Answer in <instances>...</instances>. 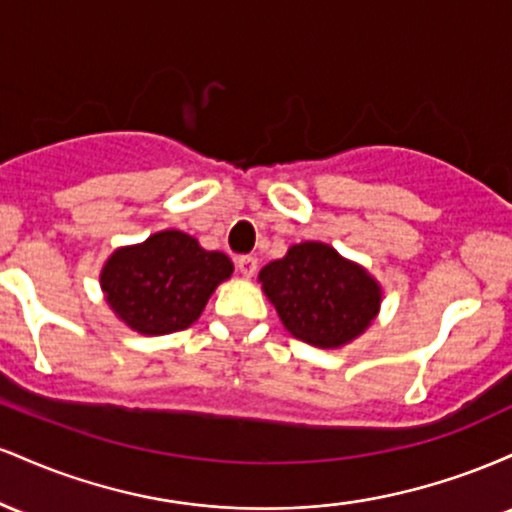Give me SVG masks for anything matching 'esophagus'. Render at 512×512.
Wrapping results in <instances>:
<instances>
[{
	"label": "esophagus",
	"mask_w": 512,
	"mask_h": 512,
	"mask_svg": "<svg viewBox=\"0 0 512 512\" xmlns=\"http://www.w3.org/2000/svg\"><path fill=\"white\" fill-rule=\"evenodd\" d=\"M236 267H238V272L245 276V279H250V276H255V272H257V257H252V255L238 257Z\"/></svg>",
	"instance_id": "1"
}]
</instances>
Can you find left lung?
<instances>
[{
    "label": "left lung",
    "mask_w": 512,
    "mask_h": 512,
    "mask_svg": "<svg viewBox=\"0 0 512 512\" xmlns=\"http://www.w3.org/2000/svg\"><path fill=\"white\" fill-rule=\"evenodd\" d=\"M257 281L279 313L281 325L317 349H342L373 325L383 286L332 245L305 240L281 260L264 264Z\"/></svg>",
    "instance_id": "left-lung-1"
}]
</instances>
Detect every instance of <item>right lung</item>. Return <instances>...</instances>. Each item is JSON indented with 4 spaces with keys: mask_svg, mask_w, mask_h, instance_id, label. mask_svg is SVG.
<instances>
[{
    "mask_svg": "<svg viewBox=\"0 0 512 512\" xmlns=\"http://www.w3.org/2000/svg\"><path fill=\"white\" fill-rule=\"evenodd\" d=\"M233 262L219 250H204L182 231H158L144 243L117 248L101 269L105 303L129 330L158 337L187 330Z\"/></svg>",
    "mask_w": 512,
    "mask_h": 512,
    "instance_id": "add662e5",
    "label": "right lung"
}]
</instances>
